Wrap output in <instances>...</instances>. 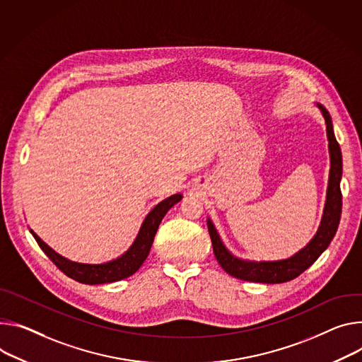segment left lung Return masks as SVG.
Listing matches in <instances>:
<instances>
[{"instance_id":"1","label":"left lung","mask_w":362,"mask_h":362,"mask_svg":"<svg viewBox=\"0 0 362 362\" xmlns=\"http://www.w3.org/2000/svg\"><path fill=\"white\" fill-rule=\"evenodd\" d=\"M315 107L320 111L325 125H326V137H327V148H329V179H327L326 189V201L323 208V215L319 223V228L313 238L296 254L283 259L273 261H255V259H244L234 255L229 251L211 218H206L208 231L211 235L214 254L219 266L233 277L245 281L254 283H267L277 284L286 283L298 276H300L305 270H308L313 262L319 258V255L327 248L334 240L337 229L341 219L342 211V194H341V177H342V156L339 144L334 134L332 119L327 110L315 103Z\"/></svg>"}]
</instances>
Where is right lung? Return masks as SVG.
Returning a JSON list of instances; mask_svg holds the SVG:
<instances>
[{"label":"right lung","mask_w":362,"mask_h":362,"mask_svg":"<svg viewBox=\"0 0 362 362\" xmlns=\"http://www.w3.org/2000/svg\"><path fill=\"white\" fill-rule=\"evenodd\" d=\"M182 198H183L182 193H176L169 196V198H166L164 201L158 202L144 218L140 226V231L136 240L133 241V244L129 245V248L125 252H122L119 257L105 262H100V264H89V262L72 261L56 252L52 247H49L35 231H33V229H30V233L33 237H35V240L37 241L43 252L68 277L83 284L114 283V281H119L122 279L133 276L143 266V262L146 261L151 250L154 235L157 233L161 219L168 214L169 209H172L177 202L182 201Z\"/></svg>","instance_id":"obj_1"}]
</instances>
